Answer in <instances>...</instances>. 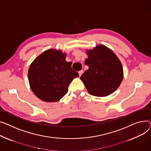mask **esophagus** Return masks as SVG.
I'll return each mask as SVG.
<instances>
[{
	"instance_id": "obj_1",
	"label": "esophagus",
	"mask_w": 151,
	"mask_h": 151,
	"mask_svg": "<svg viewBox=\"0 0 151 151\" xmlns=\"http://www.w3.org/2000/svg\"><path fill=\"white\" fill-rule=\"evenodd\" d=\"M83 70H80V71H78V74H79V76H81V75L83 74Z\"/></svg>"
}]
</instances>
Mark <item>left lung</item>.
Instances as JSON below:
<instances>
[{
  "mask_svg": "<svg viewBox=\"0 0 151 151\" xmlns=\"http://www.w3.org/2000/svg\"><path fill=\"white\" fill-rule=\"evenodd\" d=\"M88 55L85 63L89 68L81 79L88 93L97 97L111 94L119 86L123 78V69L119 60L103 45L88 51Z\"/></svg>",
  "mask_w": 151,
  "mask_h": 151,
  "instance_id": "8db88e82",
  "label": "left lung"
}]
</instances>
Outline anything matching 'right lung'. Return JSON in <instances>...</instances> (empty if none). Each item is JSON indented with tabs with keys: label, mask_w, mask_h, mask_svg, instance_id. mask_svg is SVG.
Masks as SVG:
<instances>
[{
	"label": "right lung",
	"mask_w": 151,
	"mask_h": 151,
	"mask_svg": "<svg viewBox=\"0 0 151 151\" xmlns=\"http://www.w3.org/2000/svg\"><path fill=\"white\" fill-rule=\"evenodd\" d=\"M61 51L46 50L35 59L28 73L32 91L38 98L46 102H56L68 91L69 85L79 77L72 69V62L65 60Z\"/></svg>",
	"instance_id": "obj_1"
}]
</instances>
